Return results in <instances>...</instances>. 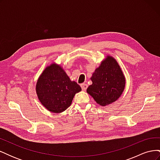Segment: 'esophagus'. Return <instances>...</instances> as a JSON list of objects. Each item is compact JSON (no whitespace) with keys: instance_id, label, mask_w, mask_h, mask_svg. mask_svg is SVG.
I'll list each match as a JSON object with an SVG mask.
<instances>
[{"instance_id":"esophagus-1","label":"esophagus","mask_w":160,"mask_h":160,"mask_svg":"<svg viewBox=\"0 0 160 160\" xmlns=\"http://www.w3.org/2000/svg\"><path fill=\"white\" fill-rule=\"evenodd\" d=\"M81 87L82 89H83V91H85L87 89V88H88V85L85 84V83H83V84L81 85Z\"/></svg>"}]
</instances>
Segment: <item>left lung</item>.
<instances>
[{"label": "left lung", "mask_w": 160, "mask_h": 160, "mask_svg": "<svg viewBox=\"0 0 160 160\" xmlns=\"http://www.w3.org/2000/svg\"><path fill=\"white\" fill-rule=\"evenodd\" d=\"M92 85L87 92L101 106L115 102L122 95L125 86L123 72L113 57L108 55L91 77Z\"/></svg>", "instance_id": "1"}]
</instances>
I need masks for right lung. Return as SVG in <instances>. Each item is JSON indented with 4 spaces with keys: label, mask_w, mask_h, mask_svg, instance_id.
Masks as SVG:
<instances>
[{
    "label": "right lung",
    "mask_w": 160,
    "mask_h": 160,
    "mask_svg": "<svg viewBox=\"0 0 160 160\" xmlns=\"http://www.w3.org/2000/svg\"><path fill=\"white\" fill-rule=\"evenodd\" d=\"M81 91V87L71 81L62 67L55 62L46 67L36 84L38 100L47 110L55 113L68 108L75 95Z\"/></svg>",
    "instance_id": "1"
}]
</instances>
